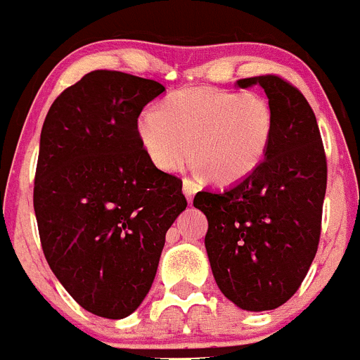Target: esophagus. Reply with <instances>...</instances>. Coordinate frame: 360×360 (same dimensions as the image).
<instances>
[{"label": "esophagus", "instance_id": "esophagus-1", "mask_svg": "<svg viewBox=\"0 0 360 360\" xmlns=\"http://www.w3.org/2000/svg\"><path fill=\"white\" fill-rule=\"evenodd\" d=\"M182 189H184V195H186L187 202H193V196H195V193L198 191V186H196L191 178H184V182H182Z\"/></svg>", "mask_w": 360, "mask_h": 360}]
</instances>
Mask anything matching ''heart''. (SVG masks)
Here are the masks:
<instances>
[{
	"instance_id": "heart-1",
	"label": "heart",
	"mask_w": 360,
	"mask_h": 360,
	"mask_svg": "<svg viewBox=\"0 0 360 360\" xmlns=\"http://www.w3.org/2000/svg\"><path fill=\"white\" fill-rule=\"evenodd\" d=\"M136 131L158 169L180 171L193 153L209 180L234 184L266 157L274 115L259 95L189 88L165 98L162 108H146Z\"/></svg>"
}]
</instances>
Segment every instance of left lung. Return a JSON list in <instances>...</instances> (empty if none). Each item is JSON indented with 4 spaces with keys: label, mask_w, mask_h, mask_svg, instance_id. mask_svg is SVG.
Returning a JSON list of instances; mask_svg holds the SVG:
<instances>
[{
    "label": "left lung",
    "mask_w": 360,
    "mask_h": 360,
    "mask_svg": "<svg viewBox=\"0 0 360 360\" xmlns=\"http://www.w3.org/2000/svg\"><path fill=\"white\" fill-rule=\"evenodd\" d=\"M262 86L274 115L265 160L224 191H200L205 249L221 294L241 310H274L301 287L317 252L326 157L304 95L278 75L240 79Z\"/></svg>",
    "instance_id": "8db88e82"
}]
</instances>
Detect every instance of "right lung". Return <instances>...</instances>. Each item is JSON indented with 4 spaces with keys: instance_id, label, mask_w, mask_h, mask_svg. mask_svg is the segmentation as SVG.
Returning a JSON list of instances; mask_svg holds the SVG:
<instances>
[{
    "instance_id": "add662e5",
    "label": "right lung",
    "mask_w": 360,
    "mask_h": 360,
    "mask_svg": "<svg viewBox=\"0 0 360 360\" xmlns=\"http://www.w3.org/2000/svg\"><path fill=\"white\" fill-rule=\"evenodd\" d=\"M164 91L95 70L53 101L41 129L34 211L44 257L66 292L106 319L141 307L165 232L187 207L182 180L153 164L136 131Z\"/></svg>"
}]
</instances>
